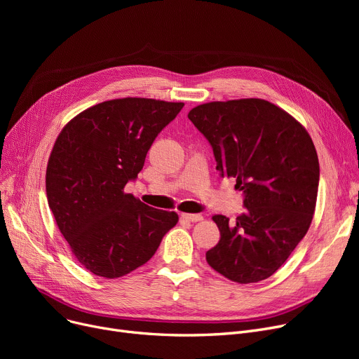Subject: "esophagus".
Listing matches in <instances>:
<instances>
[{
    "mask_svg": "<svg viewBox=\"0 0 359 359\" xmlns=\"http://www.w3.org/2000/svg\"><path fill=\"white\" fill-rule=\"evenodd\" d=\"M182 218L186 221H191V222H199L203 219V217L199 214H182Z\"/></svg>",
    "mask_w": 359,
    "mask_h": 359,
    "instance_id": "esophagus-1",
    "label": "esophagus"
}]
</instances>
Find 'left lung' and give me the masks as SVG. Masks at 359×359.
I'll use <instances>...</instances> for the list:
<instances>
[{
	"label": "left lung",
	"instance_id": "left-lung-1",
	"mask_svg": "<svg viewBox=\"0 0 359 359\" xmlns=\"http://www.w3.org/2000/svg\"><path fill=\"white\" fill-rule=\"evenodd\" d=\"M212 147L221 177H234L246 212L212 219L219 241L208 265L240 284L273 275L306 236L320 167L309 132L262 99L211 102L187 115Z\"/></svg>",
	"mask_w": 359,
	"mask_h": 359
}]
</instances>
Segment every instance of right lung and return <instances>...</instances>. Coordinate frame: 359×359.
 Masks as SVG:
<instances>
[{
	"mask_svg": "<svg viewBox=\"0 0 359 359\" xmlns=\"http://www.w3.org/2000/svg\"><path fill=\"white\" fill-rule=\"evenodd\" d=\"M183 103L116 99L75 116L56 140L46 168L49 208L81 265L121 278L147 263L176 212L156 210L125 194L144 167L156 137Z\"/></svg>",
	"mask_w": 359,
	"mask_h": 359,
	"instance_id": "add662e5",
	"label": "right lung"
}]
</instances>
